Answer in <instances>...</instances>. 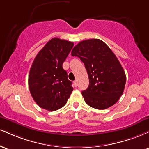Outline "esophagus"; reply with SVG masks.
Instances as JSON below:
<instances>
[{
  "label": "esophagus",
  "mask_w": 149,
  "mask_h": 149,
  "mask_svg": "<svg viewBox=\"0 0 149 149\" xmlns=\"http://www.w3.org/2000/svg\"><path fill=\"white\" fill-rule=\"evenodd\" d=\"M73 86H74V87H77V85H78V82H77L76 80L73 81Z\"/></svg>",
  "instance_id": "1"
}]
</instances>
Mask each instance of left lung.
I'll return each mask as SVG.
<instances>
[{"label": "left lung", "instance_id": "left-lung-1", "mask_svg": "<svg viewBox=\"0 0 149 149\" xmlns=\"http://www.w3.org/2000/svg\"><path fill=\"white\" fill-rule=\"evenodd\" d=\"M85 64L88 73V88L82 91L85 103L98 110L115 104L123 94L126 77L117 57L103 41L84 40L71 51Z\"/></svg>", "mask_w": 149, "mask_h": 149}]
</instances>
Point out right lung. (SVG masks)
<instances>
[{"label": "right lung", "instance_id": "1", "mask_svg": "<svg viewBox=\"0 0 149 149\" xmlns=\"http://www.w3.org/2000/svg\"><path fill=\"white\" fill-rule=\"evenodd\" d=\"M73 43L53 38L35 57L28 76L32 97L42 108L55 111L67 103L73 91L62 64Z\"/></svg>", "mask_w": 149, "mask_h": 149}]
</instances>
